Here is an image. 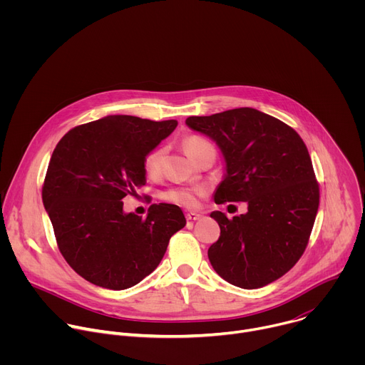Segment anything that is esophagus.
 Listing matches in <instances>:
<instances>
[{"label":"esophagus","mask_w":365,"mask_h":365,"mask_svg":"<svg viewBox=\"0 0 365 365\" xmlns=\"http://www.w3.org/2000/svg\"><path fill=\"white\" fill-rule=\"evenodd\" d=\"M200 218H202V215L197 214V212H187V214H186V220H187V221H197V220H200Z\"/></svg>","instance_id":"1"}]
</instances>
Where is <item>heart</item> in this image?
Here are the masks:
<instances>
[{
	"label": "heart",
	"mask_w": 365,
	"mask_h": 365,
	"mask_svg": "<svg viewBox=\"0 0 365 365\" xmlns=\"http://www.w3.org/2000/svg\"><path fill=\"white\" fill-rule=\"evenodd\" d=\"M210 145H211L210 143L199 135H189L183 140V147L193 160H196L199 158V154ZM165 154H166L165 147H155L145 154V158L143 160V169L148 178H158L162 173ZM202 193H203L202 187L180 186V187L169 189L163 196H165V199H168L170 202L183 205V206H193V205H196L197 197Z\"/></svg>",
	"instance_id": "b5f03b06"
}]
</instances>
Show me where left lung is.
<instances>
[{
	"mask_svg": "<svg viewBox=\"0 0 365 365\" xmlns=\"http://www.w3.org/2000/svg\"><path fill=\"white\" fill-rule=\"evenodd\" d=\"M187 127L212 138L225 160L215 203L247 202V214L214 211L221 235L207 250L214 270L241 289L286 274L307 245L319 206V185L300 135L254 108L189 117Z\"/></svg>",
	"mask_w": 365,
	"mask_h": 365,
	"instance_id": "8db88e82",
	"label": "left lung"
}]
</instances>
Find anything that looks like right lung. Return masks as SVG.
<instances>
[{"label": "right lung", "instance_id": "obj_1", "mask_svg": "<svg viewBox=\"0 0 365 365\" xmlns=\"http://www.w3.org/2000/svg\"><path fill=\"white\" fill-rule=\"evenodd\" d=\"M176 125L108 115L72 128L53 150L43 205L68 264L92 284L124 290L140 283L186 225L178 205L153 203L145 220L123 210V199L145 185V154Z\"/></svg>", "mask_w": 365, "mask_h": 365}]
</instances>
